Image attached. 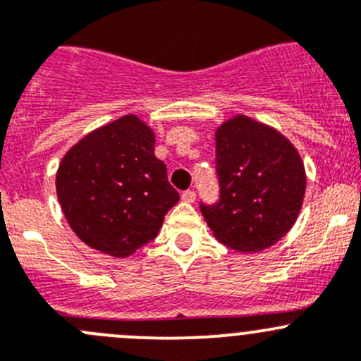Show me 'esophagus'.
I'll return each mask as SVG.
<instances>
[{"instance_id": "34e87169", "label": "esophagus", "mask_w": 361, "mask_h": 361, "mask_svg": "<svg viewBox=\"0 0 361 361\" xmlns=\"http://www.w3.org/2000/svg\"><path fill=\"white\" fill-rule=\"evenodd\" d=\"M180 198H183L184 202H188V204H191V202H195V198H197V195H195L193 190H186V191H183V195H180Z\"/></svg>"}]
</instances>
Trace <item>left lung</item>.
<instances>
[{
	"instance_id": "obj_1",
	"label": "left lung",
	"mask_w": 361,
	"mask_h": 361,
	"mask_svg": "<svg viewBox=\"0 0 361 361\" xmlns=\"http://www.w3.org/2000/svg\"><path fill=\"white\" fill-rule=\"evenodd\" d=\"M219 200L200 204L214 238L238 252H260L293 228L307 175L293 143L273 127L238 115L216 131Z\"/></svg>"
}]
</instances>
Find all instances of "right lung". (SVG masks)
Wrapping results in <instances>:
<instances>
[{
  "label": "right lung",
  "mask_w": 361,
  "mask_h": 361,
  "mask_svg": "<svg viewBox=\"0 0 361 361\" xmlns=\"http://www.w3.org/2000/svg\"><path fill=\"white\" fill-rule=\"evenodd\" d=\"M154 133L126 115L95 129L63 156L56 173L61 211L75 235L111 257L152 241L178 202L166 164L154 156Z\"/></svg>",
  "instance_id": "add662e5"
}]
</instances>
